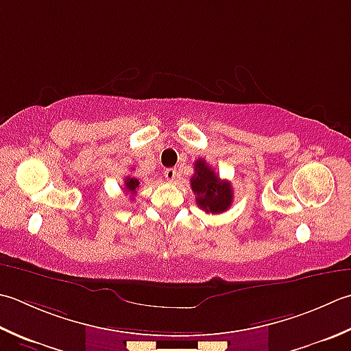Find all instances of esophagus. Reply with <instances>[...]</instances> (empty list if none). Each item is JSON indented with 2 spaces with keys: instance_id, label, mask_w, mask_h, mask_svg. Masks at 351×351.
Segmentation results:
<instances>
[{
  "instance_id": "esophagus-1",
  "label": "esophagus",
  "mask_w": 351,
  "mask_h": 351,
  "mask_svg": "<svg viewBox=\"0 0 351 351\" xmlns=\"http://www.w3.org/2000/svg\"><path fill=\"white\" fill-rule=\"evenodd\" d=\"M176 170L175 169H166L164 170V176H166V180L169 181V182H173L175 180H176Z\"/></svg>"
}]
</instances>
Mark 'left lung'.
Instances as JSON below:
<instances>
[{
	"instance_id": "obj_1",
	"label": "left lung",
	"mask_w": 351,
	"mask_h": 351,
	"mask_svg": "<svg viewBox=\"0 0 351 351\" xmlns=\"http://www.w3.org/2000/svg\"><path fill=\"white\" fill-rule=\"evenodd\" d=\"M190 184L196 195V204L205 213L219 215L231 207V184L222 181L204 160L195 162V175L191 176Z\"/></svg>"
}]
</instances>
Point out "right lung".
Masks as SVG:
<instances>
[{"instance_id":"right-lung-1","label":"right lung","mask_w":351,"mask_h":351,"mask_svg":"<svg viewBox=\"0 0 351 351\" xmlns=\"http://www.w3.org/2000/svg\"><path fill=\"white\" fill-rule=\"evenodd\" d=\"M138 185H140V181L136 180V178H134V176H126L125 178V190H126V193L134 195L135 191H136V189H138Z\"/></svg>"}]
</instances>
